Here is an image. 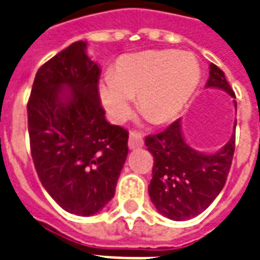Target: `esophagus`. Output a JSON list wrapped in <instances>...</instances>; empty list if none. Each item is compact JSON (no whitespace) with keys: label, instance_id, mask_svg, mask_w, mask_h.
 <instances>
[{"label":"esophagus","instance_id":"1","mask_svg":"<svg viewBox=\"0 0 260 260\" xmlns=\"http://www.w3.org/2000/svg\"><path fill=\"white\" fill-rule=\"evenodd\" d=\"M144 145V140H142V136L140 133L132 132L130 133V138H128V148L130 149H138L142 148Z\"/></svg>","mask_w":260,"mask_h":260}]
</instances>
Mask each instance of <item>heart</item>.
<instances>
[{"mask_svg": "<svg viewBox=\"0 0 260 260\" xmlns=\"http://www.w3.org/2000/svg\"><path fill=\"white\" fill-rule=\"evenodd\" d=\"M201 66L187 51H148L126 55L118 61L115 73L100 82V98L114 122L132 115L133 98L150 122L162 124L175 119L198 85Z\"/></svg>", "mask_w": 260, "mask_h": 260, "instance_id": "obj_1", "label": "heart"}]
</instances>
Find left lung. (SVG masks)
<instances>
[{"label":"left lung","instance_id":"obj_1","mask_svg":"<svg viewBox=\"0 0 260 260\" xmlns=\"http://www.w3.org/2000/svg\"><path fill=\"white\" fill-rule=\"evenodd\" d=\"M209 74L206 86L224 89L235 98L232 86L218 66L210 63ZM235 140L233 134L221 150L203 154L183 140L180 119L164 132L146 137L145 145L154 160L149 197L158 212L171 220L183 221L206 210L224 188L232 166Z\"/></svg>","mask_w":260,"mask_h":260}]
</instances>
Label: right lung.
<instances>
[{
	"label": "right lung",
	"instance_id": "right-lung-1",
	"mask_svg": "<svg viewBox=\"0 0 260 260\" xmlns=\"http://www.w3.org/2000/svg\"><path fill=\"white\" fill-rule=\"evenodd\" d=\"M74 42L40 66L28 99V133L39 180L59 206L92 216L115 194L128 132L110 124L99 94V66Z\"/></svg>",
	"mask_w": 260,
	"mask_h": 260
}]
</instances>
